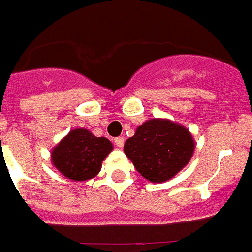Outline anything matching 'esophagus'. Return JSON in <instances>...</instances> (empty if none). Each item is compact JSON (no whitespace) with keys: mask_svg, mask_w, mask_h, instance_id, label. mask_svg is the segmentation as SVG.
I'll use <instances>...</instances> for the list:
<instances>
[{"mask_svg":"<svg viewBox=\"0 0 252 252\" xmlns=\"http://www.w3.org/2000/svg\"><path fill=\"white\" fill-rule=\"evenodd\" d=\"M114 144H115L118 148H123V145H125V138H122V137H118V138L114 140Z\"/></svg>","mask_w":252,"mask_h":252,"instance_id":"1","label":"esophagus"}]
</instances>
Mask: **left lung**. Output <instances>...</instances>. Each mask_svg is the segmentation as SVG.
<instances>
[{
	"label": "left lung",
	"mask_w": 252,
	"mask_h": 252,
	"mask_svg": "<svg viewBox=\"0 0 252 252\" xmlns=\"http://www.w3.org/2000/svg\"><path fill=\"white\" fill-rule=\"evenodd\" d=\"M195 141L190 130L169 119L153 118L140 125L125 142V155L152 183H163L190 163Z\"/></svg>",
	"instance_id": "8db88e82"
}]
</instances>
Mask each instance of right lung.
I'll return each mask as SVG.
<instances>
[{
	"instance_id": "right-lung-1",
	"label": "right lung",
	"mask_w": 252,
	"mask_h": 252,
	"mask_svg": "<svg viewBox=\"0 0 252 252\" xmlns=\"http://www.w3.org/2000/svg\"><path fill=\"white\" fill-rule=\"evenodd\" d=\"M112 149L106 137H96L88 129L77 127L51 149V163L67 179L84 182L100 172L103 160Z\"/></svg>"
}]
</instances>
